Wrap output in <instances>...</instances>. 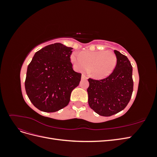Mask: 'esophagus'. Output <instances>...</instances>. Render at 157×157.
Masks as SVG:
<instances>
[{"instance_id": "esophagus-1", "label": "esophagus", "mask_w": 157, "mask_h": 157, "mask_svg": "<svg viewBox=\"0 0 157 157\" xmlns=\"http://www.w3.org/2000/svg\"><path fill=\"white\" fill-rule=\"evenodd\" d=\"M81 78H82V80H84V79H87V78H88V77H87L85 75L82 74V77H81Z\"/></svg>"}]
</instances>
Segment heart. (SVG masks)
<instances>
[{"mask_svg":"<svg viewBox=\"0 0 157 157\" xmlns=\"http://www.w3.org/2000/svg\"><path fill=\"white\" fill-rule=\"evenodd\" d=\"M74 68L80 72L88 71L96 78H105L115 69L117 57L112 51H84L81 54L73 52L71 56Z\"/></svg>","mask_w":157,"mask_h":157,"instance_id":"obj_1","label":"heart"}]
</instances>
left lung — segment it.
Here are the masks:
<instances>
[{"mask_svg":"<svg viewBox=\"0 0 157 157\" xmlns=\"http://www.w3.org/2000/svg\"><path fill=\"white\" fill-rule=\"evenodd\" d=\"M114 52L117 63L113 73L101 80L88 78L89 106L103 117H110L123 110L130 100L134 87L130 61L118 51Z\"/></svg>","mask_w":157,"mask_h":157,"instance_id":"obj_1","label":"left lung"}]
</instances>
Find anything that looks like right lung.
Returning <instances> with one entry per match:
<instances>
[{"label":"right lung","instance_id":"1","mask_svg":"<svg viewBox=\"0 0 157 157\" xmlns=\"http://www.w3.org/2000/svg\"><path fill=\"white\" fill-rule=\"evenodd\" d=\"M72 50L61 43L46 46L36 52L28 65L25 91L39 110L53 113L69 104L71 92L81 79V73L73 69Z\"/></svg>","mask_w":157,"mask_h":157}]
</instances>
